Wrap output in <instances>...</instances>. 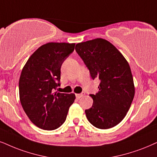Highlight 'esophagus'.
<instances>
[{"label":"esophagus","mask_w":157,"mask_h":157,"mask_svg":"<svg viewBox=\"0 0 157 157\" xmlns=\"http://www.w3.org/2000/svg\"><path fill=\"white\" fill-rule=\"evenodd\" d=\"M85 95V93L84 92H82V93H79V94H76V98H82V97L84 96Z\"/></svg>","instance_id":"obj_1"}]
</instances>
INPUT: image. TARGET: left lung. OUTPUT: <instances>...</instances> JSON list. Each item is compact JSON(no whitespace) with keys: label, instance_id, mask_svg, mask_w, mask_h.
<instances>
[{"label":"left lung","instance_id":"1","mask_svg":"<svg viewBox=\"0 0 157 157\" xmlns=\"http://www.w3.org/2000/svg\"><path fill=\"white\" fill-rule=\"evenodd\" d=\"M75 50L93 80H100L98 92L90 95L93 103L85 111L87 119L99 129L116 126L126 116L135 95L128 62L114 45L102 38L77 43Z\"/></svg>","mask_w":157,"mask_h":157}]
</instances>
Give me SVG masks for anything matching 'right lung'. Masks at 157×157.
Listing matches in <instances>:
<instances>
[{
	"instance_id": "obj_1",
	"label": "right lung",
	"mask_w": 157,
	"mask_h": 157,
	"mask_svg": "<svg viewBox=\"0 0 157 157\" xmlns=\"http://www.w3.org/2000/svg\"><path fill=\"white\" fill-rule=\"evenodd\" d=\"M75 43H48L37 48L23 67L19 82L24 111L38 128L53 130L65 122L74 93H53L60 86L61 67Z\"/></svg>"
}]
</instances>
